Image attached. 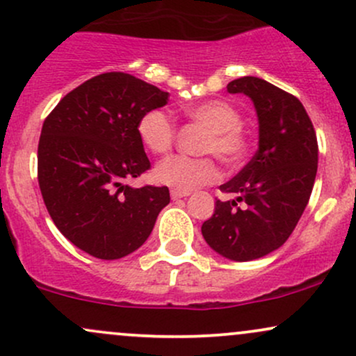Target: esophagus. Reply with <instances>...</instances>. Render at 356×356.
I'll use <instances>...</instances> for the list:
<instances>
[{
  "label": "esophagus",
  "instance_id": "1",
  "mask_svg": "<svg viewBox=\"0 0 356 356\" xmlns=\"http://www.w3.org/2000/svg\"><path fill=\"white\" fill-rule=\"evenodd\" d=\"M191 192L189 191H179V189H172L170 191V197L174 199H182V197H187V195H189Z\"/></svg>",
  "mask_w": 356,
  "mask_h": 356
}]
</instances>
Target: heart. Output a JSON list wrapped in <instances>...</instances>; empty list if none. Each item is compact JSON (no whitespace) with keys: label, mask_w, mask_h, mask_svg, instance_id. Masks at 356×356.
<instances>
[{"label":"heart","mask_w":356,"mask_h":356,"mask_svg":"<svg viewBox=\"0 0 356 356\" xmlns=\"http://www.w3.org/2000/svg\"><path fill=\"white\" fill-rule=\"evenodd\" d=\"M184 115L195 125L207 130L199 144V154H209L227 169H236L246 162L251 152V136L243 129V115L226 100H207L184 107ZM138 138L145 149L155 155H164L175 142V124L164 110H150L142 115L137 125ZM155 179L179 191L209 184L218 175V167L211 157L174 155L157 164Z\"/></svg>","instance_id":"heart-1"}]
</instances>
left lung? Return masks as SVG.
Returning a JSON list of instances; mask_svg holds the SVG:
<instances>
[{
    "label": "left lung",
    "mask_w": 356,
    "mask_h": 356,
    "mask_svg": "<svg viewBox=\"0 0 356 356\" xmlns=\"http://www.w3.org/2000/svg\"><path fill=\"white\" fill-rule=\"evenodd\" d=\"M227 92L244 93L254 104L259 149L219 187L238 197L216 201L202 236L220 256L251 261L283 246L295 231L316 177L318 142L303 104L291 93L257 76L232 80Z\"/></svg>",
    "instance_id": "left-lung-1"
}]
</instances>
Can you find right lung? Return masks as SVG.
Wrapping results in <instances>:
<instances>
[{"instance_id": "obj_1", "label": "right lung", "mask_w": 356, "mask_h": 356, "mask_svg": "<svg viewBox=\"0 0 356 356\" xmlns=\"http://www.w3.org/2000/svg\"><path fill=\"white\" fill-rule=\"evenodd\" d=\"M169 93L124 72L93 76L44 118L38 184L58 231L99 259H118L145 243L170 202L167 187L127 186L150 169L137 125Z\"/></svg>"}]
</instances>
